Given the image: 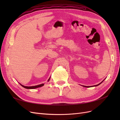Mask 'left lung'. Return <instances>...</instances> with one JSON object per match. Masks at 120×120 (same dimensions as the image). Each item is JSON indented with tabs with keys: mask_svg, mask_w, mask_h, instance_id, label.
Instances as JSON below:
<instances>
[{
	"mask_svg": "<svg viewBox=\"0 0 120 120\" xmlns=\"http://www.w3.org/2000/svg\"><path fill=\"white\" fill-rule=\"evenodd\" d=\"M101 83H99V84H98V85H95V86H99V85H100L101 84ZM85 86V87H86V88H90V87H92V86Z\"/></svg>",
	"mask_w": 120,
	"mask_h": 120,
	"instance_id": "obj_1",
	"label": "left lung"
}]
</instances>
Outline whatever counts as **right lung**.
Segmentation results:
<instances>
[{"label":"right lung","mask_w":120,"mask_h":120,"mask_svg":"<svg viewBox=\"0 0 120 120\" xmlns=\"http://www.w3.org/2000/svg\"><path fill=\"white\" fill-rule=\"evenodd\" d=\"M50 78L49 79V80ZM20 85L23 86V88H25V89H36V88H39V87H41L42 86H43V85H44V83H42V84H41V85H38V86H23L22 85H21L20 83Z\"/></svg>","instance_id":"add662e5"}]
</instances>
